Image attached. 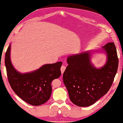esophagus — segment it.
Masks as SVG:
<instances>
[{"instance_id": "obj_1", "label": "esophagus", "mask_w": 123, "mask_h": 123, "mask_svg": "<svg viewBox=\"0 0 123 123\" xmlns=\"http://www.w3.org/2000/svg\"><path fill=\"white\" fill-rule=\"evenodd\" d=\"M66 67L65 66H64V65H62L61 66V71L62 74L64 73V71H65V69H66Z\"/></svg>"}]
</instances>
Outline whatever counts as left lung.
<instances>
[{
  "mask_svg": "<svg viewBox=\"0 0 123 123\" xmlns=\"http://www.w3.org/2000/svg\"><path fill=\"white\" fill-rule=\"evenodd\" d=\"M99 50L107 55L106 64L100 68L91 62V52L98 50L86 51L67 58L63 82L70 100L77 106L88 107L94 104L108 92L113 82L118 66L114 43H108Z\"/></svg>",
  "mask_w": 123,
  "mask_h": 123,
  "instance_id": "1",
  "label": "left lung"
}]
</instances>
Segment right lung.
<instances>
[{
	"mask_svg": "<svg viewBox=\"0 0 123 123\" xmlns=\"http://www.w3.org/2000/svg\"><path fill=\"white\" fill-rule=\"evenodd\" d=\"M11 44L5 55V64L9 84L21 99L33 106H39L50 98L51 82L61 75L62 62L45 64L32 72L22 74L12 66L10 57Z\"/></svg>",
	"mask_w": 123,
	"mask_h": 123,
	"instance_id": "right-lung-1",
	"label": "right lung"
}]
</instances>
